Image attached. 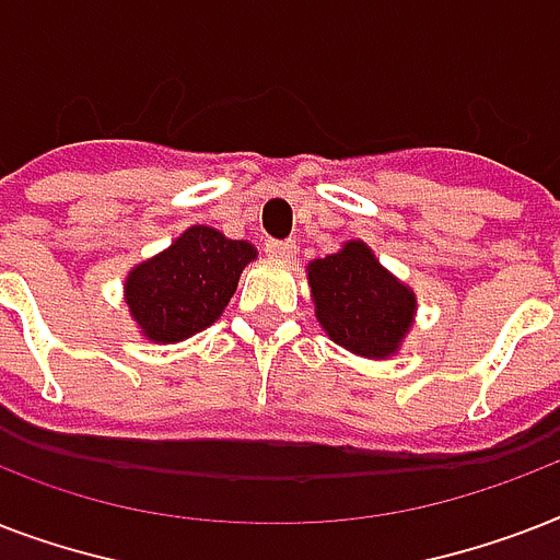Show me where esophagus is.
<instances>
[{
  "instance_id": "obj_1",
  "label": "esophagus",
  "mask_w": 560,
  "mask_h": 560,
  "mask_svg": "<svg viewBox=\"0 0 560 560\" xmlns=\"http://www.w3.org/2000/svg\"><path fill=\"white\" fill-rule=\"evenodd\" d=\"M264 249L272 258H279V261H293V255H296V244L293 241H267Z\"/></svg>"
}]
</instances>
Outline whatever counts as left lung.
Here are the masks:
<instances>
[{
	"label": "left lung",
	"instance_id": "1",
	"mask_svg": "<svg viewBox=\"0 0 560 560\" xmlns=\"http://www.w3.org/2000/svg\"><path fill=\"white\" fill-rule=\"evenodd\" d=\"M307 288L319 328L358 358H395L416 323L412 288L363 241H346L337 253L307 264Z\"/></svg>",
	"mask_w": 560,
	"mask_h": 560
}]
</instances>
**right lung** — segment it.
<instances>
[{
    "instance_id": "right-lung-1",
    "label": "right lung",
    "mask_w": 560,
    "mask_h": 560,
    "mask_svg": "<svg viewBox=\"0 0 560 560\" xmlns=\"http://www.w3.org/2000/svg\"><path fill=\"white\" fill-rule=\"evenodd\" d=\"M258 258L249 241H232L211 226H188L183 235L125 279L130 319L144 340L171 346L218 323L235 296L237 279Z\"/></svg>"
}]
</instances>
